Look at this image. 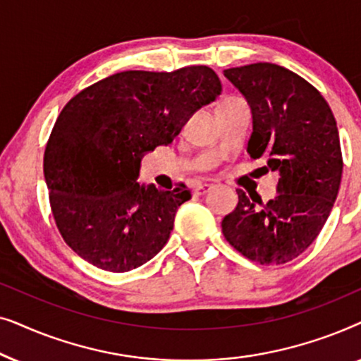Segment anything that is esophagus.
<instances>
[{"label":"esophagus","instance_id":"34e87169","mask_svg":"<svg viewBox=\"0 0 361 361\" xmlns=\"http://www.w3.org/2000/svg\"><path fill=\"white\" fill-rule=\"evenodd\" d=\"M210 190H212V185H209V184H197L194 187L195 195H205L207 192H210Z\"/></svg>","mask_w":361,"mask_h":361}]
</instances>
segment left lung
Segmentation results:
<instances>
[{
    "instance_id": "left-lung-1",
    "label": "left lung",
    "mask_w": 361,
    "mask_h": 361,
    "mask_svg": "<svg viewBox=\"0 0 361 361\" xmlns=\"http://www.w3.org/2000/svg\"><path fill=\"white\" fill-rule=\"evenodd\" d=\"M224 75L251 110L246 151L278 174L268 204L238 192L221 221L228 243L259 264H284L312 245L327 221L342 179V151L334 113L307 80L269 62L226 68Z\"/></svg>"
}]
</instances>
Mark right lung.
<instances>
[{
	"label": "right lung",
	"instance_id": "add662e5",
	"mask_svg": "<svg viewBox=\"0 0 361 361\" xmlns=\"http://www.w3.org/2000/svg\"><path fill=\"white\" fill-rule=\"evenodd\" d=\"M220 93V78L207 66L128 71L63 106L46 146L44 177L57 228L80 258L126 273L164 248L177 209L192 195L184 184L174 190L140 184L141 159L172 142Z\"/></svg>",
	"mask_w": 361,
	"mask_h": 361
}]
</instances>
